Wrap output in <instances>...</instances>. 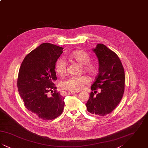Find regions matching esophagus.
Instances as JSON below:
<instances>
[{
    "label": "esophagus",
    "instance_id": "1",
    "mask_svg": "<svg viewBox=\"0 0 148 148\" xmlns=\"http://www.w3.org/2000/svg\"><path fill=\"white\" fill-rule=\"evenodd\" d=\"M75 93H77V92H74V91H71V90L68 91V94H75Z\"/></svg>",
    "mask_w": 148,
    "mask_h": 148
}]
</instances>
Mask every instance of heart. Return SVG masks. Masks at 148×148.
<instances>
[{
	"label": "heart",
	"instance_id": "obj_1",
	"mask_svg": "<svg viewBox=\"0 0 148 148\" xmlns=\"http://www.w3.org/2000/svg\"><path fill=\"white\" fill-rule=\"evenodd\" d=\"M71 58L82 65L83 71L90 77H94L97 75L98 70V66L95 64L90 62V56L84 50H78L73 51L71 54ZM55 70L57 74L60 76L66 74L67 66L64 59L60 58L56 61ZM89 83V79L85 76L71 77L63 82L61 85L65 89L79 91L83 89L85 85Z\"/></svg>",
	"mask_w": 148,
	"mask_h": 148
}]
</instances>
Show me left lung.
Returning <instances> with one entry per match:
<instances>
[{
	"label": "left lung",
	"mask_w": 148,
	"mask_h": 148,
	"mask_svg": "<svg viewBox=\"0 0 148 148\" xmlns=\"http://www.w3.org/2000/svg\"><path fill=\"white\" fill-rule=\"evenodd\" d=\"M98 58L99 73L91 86L86 106L94 115L104 116L112 112L119 104L125 89L124 69L119 58L103 44L92 50ZM99 89L101 92L95 94Z\"/></svg>",
	"instance_id": "left-lung-1"
}]
</instances>
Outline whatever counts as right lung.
<instances>
[{
	"instance_id": "add662e5",
	"label": "right lung",
	"mask_w": 148,
	"mask_h": 148,
	"mask_svg": "<svg viewBox=\"0 0 148 148\" xmlns=\"http://www.w3.org/2000/svg\"><path fill=\"white\" fill-rule=\"evenodd\" d=\"M63 49L51 43H42L26 56L19 71L17 86L24 106L44 120L56 119L63 111L64 98L53 82L57 79L56 63Z\"/></svg>"
}]
</instances>
